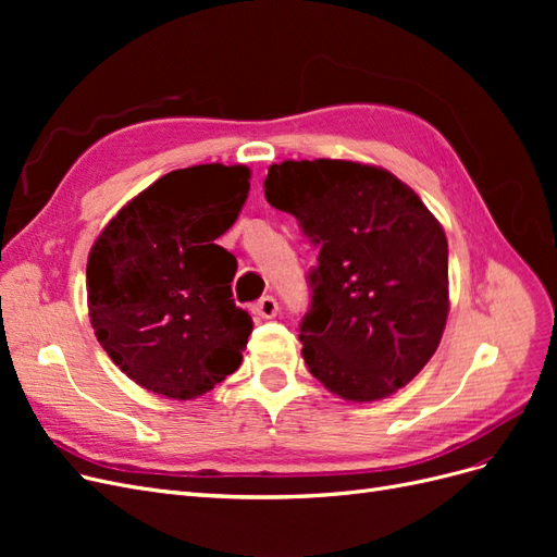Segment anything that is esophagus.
<instances>
[{
  "instance_id": "1",
  "label": "esophagus",
  "mask_w": 557,
  "mask_h": 557,
  "mask_svg": "<svg viewBox=\"0 0 557 557\" xmlns=\"http://www.w3.org/2000/svg\"><path fill=\"white\" fill-rule=\"evenodd\" d=\"M252 313L260 315V318H274L278 313V301L267 295V297L258 299L256 305H252Z\"/></svg>"
}]
</instances>
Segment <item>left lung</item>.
<instances>
[{
  "label": "left lung",
  "mask_w": 557,
  "mask_h": 557,
  "mask_svg": "<svg viewBox=\"0 0 557 557\" xmlns=\"http://www.w3.org/2000/svg\"><path fill=\"white\" fill-rule=\"evenodd\" d=\"M264 197L320 248L299 323L309 372L352 401L407 385L448 315V244L436 218L391 172L346 160L272 164Z\"/></svg>",
  "instance_id": "8db88e82"
}]
</instances>
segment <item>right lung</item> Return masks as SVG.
<instances>
[{"label": "right lung", "mask_w": 557, "mask_h": 557, "mask_svg": "<svg viewBox=\"0 0 557 557\" xmlns=\"http://www.w3.org/2000/svg\"><path fill=\"white\" fill-rule=\"evenodd\" d=\"M244 164L158 178L99 234L88 258L97 342L150 393L193 399L242 364L252 318L232 299L237 258L218 246L250 190Z\"/></svg>", "instance_id": "right-lung-1"}]
</instances>
